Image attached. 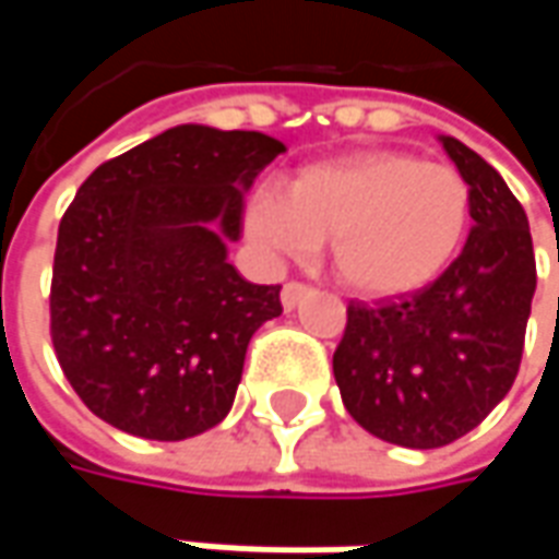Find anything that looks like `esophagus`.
<instances>
[{
	"instance_id": "obj_1",
	"label": "esophagus",
	"mask_w": 559,
	"mask_h": 559,
	"mask_svg": "<svg viewBox=\"0 0 559 559\" xmlns=\"http://www.w3.org/2000/svg\"><path fill=\"white\" fill-rule=\"evenodd\" d=\"M305 295H308V286L292 280V283L283 286V308H286V311H295V308H298V301H301Z\"/></svg>"
}]
</instances>
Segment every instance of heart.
<instances>
[{
    "label": "heart",
    "mask_w": 559,
    "mask_h": 559,
    "mask_svg": "<svg viewBox=\"0 0 559 559\" xmlns=\"http://www.w3.org/2000/svg\"><path fill=\"white\" fill-rule=\"evenodd\" d=\"M469 214L473 189L457 167L407 152H357L301 170L286 192H254L246 229L276 258H308L330 239L335 280L389 298L432 283L454 261Z\"/></svg>",
    "instance_id": "1"
}]
</instances>
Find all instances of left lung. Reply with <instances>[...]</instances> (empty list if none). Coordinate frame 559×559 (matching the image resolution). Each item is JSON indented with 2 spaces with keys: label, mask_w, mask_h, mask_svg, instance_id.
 I'll return each mask as SVG.
<instances>
[{
  "label": "left lung",
  "mask_w": 559,
  "mask_h": 559,
  "mask_svg": "<svg viewBox=\"0 0 559 559\" xmlns=\"http://www.w3.org/2000/svg\"><path fill=\"white\" fill-rule=\"evenodd\" d=\"M444 152L473 189V229L436 283L407 298L348 305L333 373L348 414L376 439L441 448L476 429L520 373L535 295L523 204L454 136Z\"/></svg>",
  "instance_id": "left-lung-1"
}]
</instances>
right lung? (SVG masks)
<instances>
[{
    "label": "right lung",
    "instance_id": "right-lung-1",
    "mask_svg": "<svg viewBox=\"0 0 559 559\" xmlns=\"http://www.w3.org/2000/svg\"><path fill=\"white\" fill-rule=\"evenodd\" d=\"M286 145L183 123L98 164L58 224L49 333L80 401L120 432L183 441L229 414L280 286L226 261L246 192Z\"/></svg>",
    "mask_w": 559,
    "mask_h": 559
}]
</instances>
